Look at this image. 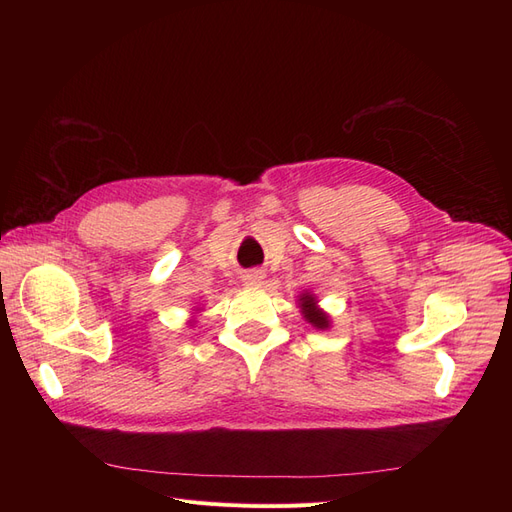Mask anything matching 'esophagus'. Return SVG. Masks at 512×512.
<instances>
[{
	"mask_svg": "<svg viewBox=\"0 0 512 512\" xmlns=\"http://www.w3.org/2000/svg\"><path fill=\"white\" fill-rule=\"evenodd\" d=\"M241 282H243L245 288H260L262 282H265V273H262V271H247L241 277Z\"/></svg>",
	"mask_w": 512,
	"mask_h": 512,
	"instance_id": "esophagus-1",
	"label": "esophagus"
}]
</instances>
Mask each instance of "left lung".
Returning <instances> with one entry per match:
<instances>
[{"mask_svg": "<svg viewBox=\"0 0 512 512\" xmlns=\"http://www.w3.org/2000/svg\"><path fill=\"white\" fill-rule=\"evenodd\" d=\"M316 297L314 294L309 292H303L301 299H299V305H301V312H303V318L312 324V327L320 329V331H327L331 327V320L329 316L322 312V309L316 305Z\"/></svg>", "mask_w": 512, "mask_h": 512, "instance_id": "8db88e82", "label": "left lung"}]
</instances>
